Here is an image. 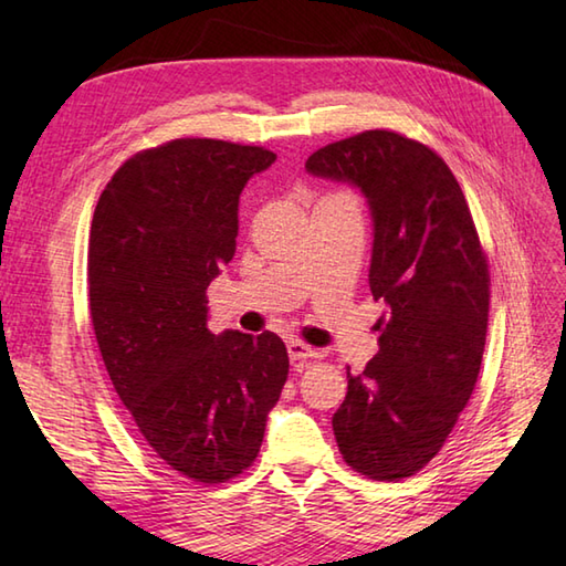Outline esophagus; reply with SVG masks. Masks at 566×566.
<instances>
[{
  "instance_id": "1",
  "label": "esophagus",
  "mask_w": 566,
  "mask_h": 566,
  "mask_svg": "<svg viewBox=\"0 0 566 566\" xmlns=\"http://www.w3.org/2000/svg\"><path fill=\"white\" fill-rule=\"evenodd\" d=\"M286 350H290V359H292V363H306V359L318 355V353L314 350V347L302 343V340H290V343H286Z\"/></svg>"
}]
</instances>
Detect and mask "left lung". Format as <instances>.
Returning a JSON list of instances; mask_svg holds the SVG:
<instances>
[{
    "label": "left lung",
    "mask_w": 566,
    "mask_h": 566,
    "mask_svg": "<svg viewBox=\"0 0 566 566\" xmlns=\"http://www.w3.org/2000/svg\"><path fill=\"white\" fill-rule=\"evenodd\" d=\"M306 172L353 185L371 213L369 290L387 311L379 353L363 375L347 369L333 432L355 472L399 482L440 452L474 391L489 264L460 185L423 143L365 130L316 150Z\"/></svg>",
    "instance_id": "left-lung-1"
}]
</instances>
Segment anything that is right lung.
<instances>
[{"mask_svg":"<svg viewBox=\"0 0 566 566\" xmlns=\"http://www.w3.org/2000/svg\"><path fill=\"white\" fill-rule=\"evenodd\" d=\"M272 150L179 138L118 167L87 250L94 335L118 399L155 454L201 484L260 452L290 357L280 335H213L209 284L235 255L238 201Z\"/></svg>","mask_w":566,"mask_h":566,"instance_id":"1","label":"right lung"}]
</instances>
